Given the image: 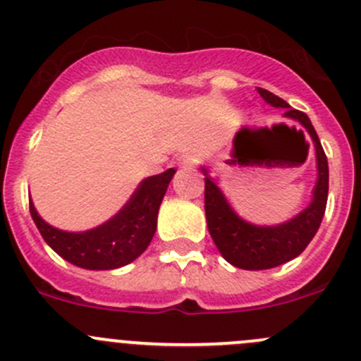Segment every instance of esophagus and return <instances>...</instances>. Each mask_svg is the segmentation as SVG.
<instances>
[{
  "label": "esophagus",
  "mask_w": 361,
  "mask_h": 361,
  "mask_svg": "<svg viewBox=\"0 0 361 361\" xmlns=\"http://www.w3.org/2000/svg\"><path fill=\"white\" fill-rule=\"evenodd\" d=\"M194 157H190V155H188V157H185L183 160H181V162H180V166L181 167H187V166H190V164H194Z\"/></svg>",
  "instance_id": "34e87169"
}]
</instances>
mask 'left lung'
<instances>
[{"label":"left lung","mask_w":361,"mask_h":361,"mask_svg":"<svg viewBox=\"0 0 361 361\" xmlns=\"http://www.w3.org/2000/svg\"><path fill=\"white\" fill-rule=\"evenodd\" d=\"M257 92L272 108H283L285 118L300 123L307 130L316 148L318 178L312 188L311 202L300 213L283 224L257 225L235 213L214 178L209 176L207 167L201 166L204 174V209L211 238L228 264L246 271L278 267L298 257L318 232L329 199V162L309 116L293 110L285 99L269 90L257 87Z\"/></svg>","instance_id":"1"}]
</instances>
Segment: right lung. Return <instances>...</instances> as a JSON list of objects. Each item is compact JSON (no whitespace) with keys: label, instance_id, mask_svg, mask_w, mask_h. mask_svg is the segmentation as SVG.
Here are the masks:
<instances>
[{"label":"right lung","instance_id":"right-lung-1","mask_svg":"<svg viewBox=\"0 0 361 361\" xmlns=\"http://www.w3.org/2000/svg\"><path fill=\"white\" fill-rule=\"evenodd\" d=\"M174 169L140 181L130 199L101 225L87 231L69 232L50 225L29 199L32 221L47 245L76 267L110 271L136 260L154 239L159 207L173 180Z\"/></svg>","mask_w":361,"mask_h":361}]
</instances>
